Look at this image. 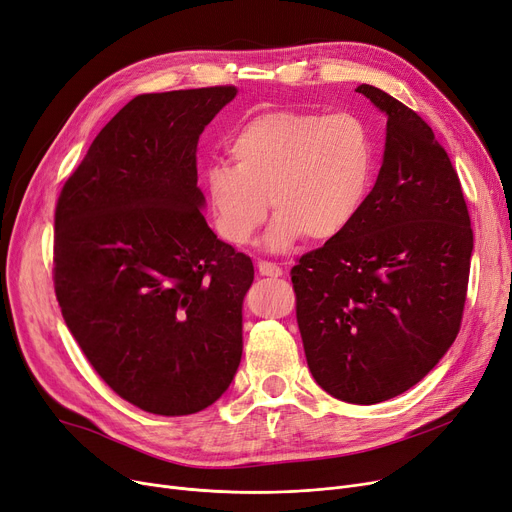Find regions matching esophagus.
Instances as JSON below:
<instances>
[{
  "mask_svg": "<svg viewBox=\"0 0 512 512\" xmlns=\"http://www.w3.org/2000/svg\"><path fill=\"white\" fill-rule=\"evenodd\" d=\"M257 270L261 276H268V278H278L282 276V268L272 261H257Z\"/></svg>",
  "mask_w": 512,
  "mask_h": 512,
  "instance_id": "esophagus-1",
  "label": "esophagus"
}]
</instances>
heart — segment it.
<instances>
[{
  "label": "heart",
  "instance_id": "heart-1",
  "mask_svg": "<svg viewBox=\"0 0 512 512\" xmlns=\"http://www.w3.org/2000/svg\"><path fill=\"white\" fill-rule=\"evenodd\" d=\"M232 163H211L203 190L217 234L234 247L249 244L268 215L270 251H284L303 234L328 240L362 211L374 171L364 125L349 115L278 110L244 123L228 142Z\"/></svg>",
  "mask_w": 512,
  "mask_h": 512
}]
</instances>
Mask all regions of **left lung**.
Returning a JSON list of instances; mask_svg holds the SVG:
<instances>
[{"label": "left lung", "mask_w": 512, "mask_h": 512, "mask_svg": "<svg viewBox=\"0 0 512 512\" xmlns=\"http://www.w3.org/2000/svg\"><path fill=\"white\" fill-rule=\"evenodd\" d=\"M387 115L383 165L353 224L291 270L311 376L370 406L414 387L454 343L473 230L458 173L412 108L362 83Z\"/></svg>", "instance_id": "left-lung-1"}]
</instances>
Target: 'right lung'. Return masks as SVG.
<instances>
[{"label": "right lung", "instance_id": "obj_1", "mask_svg": "<svg viewBox=\"0 0 512 512\" xmlns=\"http://www.w3.org/2000/svg\"><path fill=\"white\" fill-rule=\"evenodd\" d=\"M234 85L142 94L66 180L54 217L62 318L129 404L186 416L226 393L242 358L253 261L207 226L196 146Z\"/></svg>", "mask_w": 512, "mask_h": 512}]
</instances>
